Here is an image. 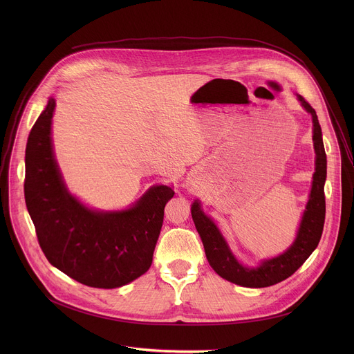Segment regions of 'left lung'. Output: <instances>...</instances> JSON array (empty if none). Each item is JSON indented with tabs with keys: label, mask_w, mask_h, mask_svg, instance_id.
<instances>
[{
	"label": "left lung",
	"mask_w": 354,
	"mask_h": 354,
	"mask_svg": "<svg viewBox=\"0 0 354 354\" xmlns=\"http://www.w3.org/2000/svg\"><path fill=\"white\" fill-rule=\"evenodd\" d=\"M301 105L307 109L313 116L314 123V148L317 154L315 174L313 180V189L310 200L307 203V210L302 216V221L297 234L294 243L284 252L283 255L263 261L257 269L243 268L236 262L231 250L228 249L223 235L220 234L216 224L205 216L200 210L198 201H194L192 206V218L194 221L196 230L203 242L206 258L214 272L223 279L243 286V287H269L280 283L295 273L301 265L304 263L314 249L318 246L324 224H325V192L324 185L326 179V154L322 141V131L318 122L315 109L307 100L298 95Z\"/></svg>",
	"instance_id": "1"
}]
</instances>
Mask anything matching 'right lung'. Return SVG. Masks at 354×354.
Listing matches in <instances>:
<instances>
[{"label":"right lung","instance_id":"obj_1","mask_svg":"<svg viewBox=\"0 0 354 354\" xmlns=\"http://www.w3.org/2000/svg\"><path fill=\"white\" fill-rule=\"evenodd\" d=\"M56 102L48 99L33 124L25 153V201L47 261L71 279L96 288L122 287L151 263L174 190L151 187L129 210L92 212L73 197L59 172L52 148Z\"/></svg>","mask_w":354,"mask_h":354}]
</instances>
